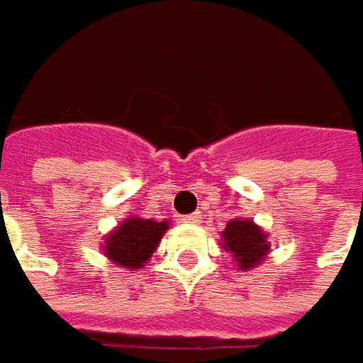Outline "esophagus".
<instances>
[{
    "mask_svg": "<svg viewBox=\"0 0 363 363\" xmlns=\"http://www.w3.org/2000/svg\"><path fill=\"white\" fill-rule=\"evenodd\" d=\"M200 219H202L200 213H192V215H184V217H182V220L188 223V225H196V223H200Z\"/></svg>",
    "mask_w": 363,
    "mask_h": 363,
    "instance_id": "34e87169",
    "label": "esophagus"
}]
</instances>
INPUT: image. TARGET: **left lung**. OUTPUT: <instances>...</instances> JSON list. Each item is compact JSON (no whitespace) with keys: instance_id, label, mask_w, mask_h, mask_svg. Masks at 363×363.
I'll return each mask as SVG.
<instances>
[{"instance_id":"1","label":"left lung","mask_w":363,"mask_h":363,"mask_svg":"<svg viewBox=\"0 0 363 363\" xmlns=\"http://www.w3.org/2000/svg\"><path fill=\"white\" fill-rule=\"evenodd\" d=\"M223 240H225L223 247L235 256L238 267L244 271L256 267L260 260H264L269 252L267 235L252 220H229L223 231Z\"/></svg>"}]
</instances>
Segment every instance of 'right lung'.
Returning a JSON list of instances; mask_svg holds the SVG:
<instances>
[{
    "label": "right lung",
    "mask_w": 363,
    "mask_h": 363,
    "mask_svg": "<svg viewBox=\"0 0 363 363\" xmlns=\"http://www.w3.org/2000/svg\"><path fill=\"white\" fill-rule=\"evenodd\" d=\"M165 229H167V220L157 223L152 219L132 217L123 220L107 238L105 242L107 246H103V250L119 267L140 269L150 258V254L157 250V244L161 242Z\"/></svg>",
    "instance_id": "add662e5"
}]
</instances>
